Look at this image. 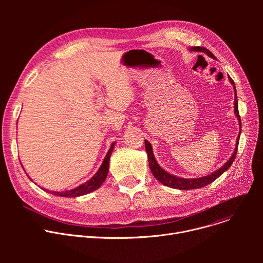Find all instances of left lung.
I'll return each mask as SVG.
<instances>
[{
  "instance_id": "1",
  "label": "left lung",
  "mask_w": 263,
  "mask_h": 263,
  "mask_svg": "<svg viewBox=\"0 0 263 263\" xmlns=\"http://www.w3.org/2000/svg\"><path fill=\"white\" fill-rule=\"evenodd\" d=\"M191 52H198V53H204L207 56L211 57V58H215L214 55L206 48L203 47H192L190 48ZM230 83L233 85V89H234V115L237 118L238 121V125H239V133L236 139V143H235V148L231 155V157L229 158V160H227V162L224 163L222 166H220L219 168H217L215 172L211 173L210 175L207 176H203V177H199V178H181V177H177L174 176L173 174H170L168 172H166L165 170H163L156 161L154 153H153V148H152V144L149 143L147 140H144V146H145V151L147 154V158H148V165H149V170H151L152 174L154 175V177L163 185L171 187V189H176V190H180V191H189V190H196V189H201V187H204L210 183H212L214 180H216L221 174H223L226 172L231 164L233 163L235 156L237 154V147H238V142H239V137H240V133H241V121H240V117H239V112H238V101H237V92H236V87L234 84V81L232 80V78L230 76H228Z\"/></svg>"
}]
</instances>
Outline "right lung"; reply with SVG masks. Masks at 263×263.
Returning a JSON list of instances; mask_svg holds the SVG:
<instances>
[{"label":"right lung","instance_id":"obj_1","mask_svg":"<svg viewBox=\"0 0 263 263\" xmlns=\"http://www.w3.org/2000/svg\"><path fill=\"white\" fill-rule=\"evenodd\" d=\"M116 145V142H112L110 145V148L108 149V152L100 166V168L98 170V172L93 175V177H91L88 181H86L85 183L81 184L80 186H77L76 189H72L70 191H65V192H53V191H49V190H44L46 192H48L49 194H52L54 196H58V197H65V198H77L80 196H84L87 195L96 190H98L99 187L103 184V182L105 181L107 175H108V171H109V161H110V156L112 151H114ZM24 168V167H23ZM25 171V170H24ZM26 172V171H25ZM27 176L29 177V175L27 174ZM30 178V177H29ZM32 181V179H31Z\"/></svg>","mask_w":263,"mask_h":263}]
</instances>
